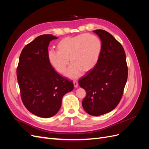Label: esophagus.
<instances>
[{
	"label": "esophagus",
	"instance_id": "obj_1",
	"mask_svg": "<svg viewBox=\"0 0 149 149\" xmlns=\"http://www.w3.org/2000/svg\"><path fill=\"white\" fill-rule=\"evenodd\" d=\"M73 84H74V86L75 88H77L78 86V83L77 81L74 80V81H73Z\"/></svg>",
	"mask_w": 149,
	"mask_h": 149
}]
</instances>
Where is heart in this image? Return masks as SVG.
<instances>
[{
    "instance_id": "heart-1",
    "label": "heart",
    "mask_w": 149,
    "mask_h": 149,
    "mask_svg": "<svg viewBox=\"0 0 149 149\" xmlns=\"http://www.w3.org/2000/svg\"><path fill=\"white\" fill-rule=\"evenodd\" d=\"M57 52H48L51 65L58 73L64 74L71 64L67 76L76 78L83 73H87L97 64L102 49L100 39L96 36L83 33L73 37L61 39L56 45Z\"/></svg>"
}]
</instances>
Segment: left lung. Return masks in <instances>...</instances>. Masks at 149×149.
<instances>
[{"instance_id":"8db88e82","label":"left lung","mask_w":149,"mask_h":149,"mask_svg":"<svg viewBox=\"0 0 149 149\" xmlns=\"http://www.w3.org/2000/svg\"><path fill=\"white\" fill-rule=\"evenodd\" d=\"M93 31L101 41L100 56L96 65L78 83L86 93L82 101L84 111L98 116L118 105L127 82L128 68L124 49L118 40L104 30Z\"/></svg>"}]
</instances>
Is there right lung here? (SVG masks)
<instances>
[{
  "label": "right lung",
  "instance_id": "obj_1",
  "mask_svg": "<svg viewBox=\"0 0 149 149\" xmlns=\"http://www.w3.org/2000/svg\"><path fill=\"white\" fill-rule=\"evenodd\" d=\"M53 35L38 36L22 49L17 68L22 101L31 113L43 118L55 115L62 97L74 88L71 81L55 71L48 59Z\"/></svg>",
  "mask_w": 149,
  "mask_h": 149
}]
</instances>
